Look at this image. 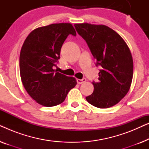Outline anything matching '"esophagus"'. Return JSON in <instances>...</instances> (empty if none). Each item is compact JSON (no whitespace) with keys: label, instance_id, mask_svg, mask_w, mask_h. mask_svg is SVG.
Here are the masks:
<instances>
[{"label":"esophagus","instance_id":"esophagus-1","mask_svg":"<svg viewBox=\"0 0 149 149\" xmlns=\"http://www.w3.org/2000/svg\"><path fill=\"white\" fill-rule=\"evenodd\" d=\"M77 83H78V84H82V83H85V81H86V79H85V78H83L82 79H77Z\"/></svg>","mask_w":149,"mask_h":149}]
</instances>
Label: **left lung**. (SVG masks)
<instances>
[{"mask_svg":"<svg viewBox=\"0 0 149 149\" xmlns=\"http://www.w3.org/2000/svg\"><path fill=\"white\" fill-rule=\"evenodd\" d=\"M74 27L96 60L95 65L102 67L87 101L100 109L113 107L125 97L132 84L134 64L130 49L121 36L107 26L83 23Z\"/></svg>","mask_w":149,"mask_h":149,"instance_id":"8db88e82","label":"left lung"}]
</instances>
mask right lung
Masks as SVG:
<instances>
[{"label": "right lung", "instance_id": "1", "mask_svg": "<svg viewBox=\"0 0 149 149\" xmlns=\"http://www.w3.org/2000/svg\"><path fill=\"white\" fill-rule=\"evenodd\" d=\"M69 34L77 35L71 24H50L32 30L22 45L19 56L22 82L30 97L42 106L50 107L62 103L77 83L74 77L54 70Z\"/></svg>", "mask_w": 149, "mask_h": 149}]
</instances>
